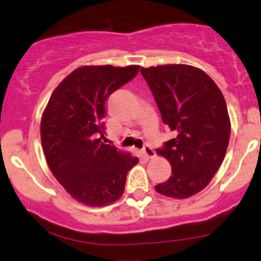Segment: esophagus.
I'll list each match as a JSON object with an SVG mask.
<instances>
[{"label":"esophagus","mask_w":261,"mask_h":261,"mask_svg":"<svg viewBox=\"0 0 261 261\" xmlns=\"http://www.w3.org/2000/svg\"><path fill=\"white\" fill-rule=\"evenodd\" d=\"M142 154H143L144 158L146 159V160H151V159L155 158L154 149L150 148V146H145V148L142 150Z\"/></svg>","instance_id":"obj_1"}]
</instances>
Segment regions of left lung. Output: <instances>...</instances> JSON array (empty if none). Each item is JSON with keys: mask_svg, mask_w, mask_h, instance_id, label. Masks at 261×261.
<instances>
[{"mask_svg": "<svg viewBox=\"0 0 261 261\" xmlns=\"http://www.w3.org/2000/svg\"><path fill=\"white\" fill-rule=\"evenodd\" d=\"M164 123L174 138L158 150L170 162L172 176L156 192L187 199L210 183L221 166L229 142L231 121L225 97L204 70L189 64H162L140 69Z\"/></svg>", "mask_w": 261, "mask_h": 261, "instance_id": "8db88e82", "label": "left lung"}]
</instances>
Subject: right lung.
<instances>
[{"mask_svg": "<svg viewBox=\"0 0 261 261\" xmlns=\"http://www.w3.org/2000/svg\"><path fill=\"white\" fill-rule=\"evenodd\" d=\"M139 66H83L63 79L42 112L40 136L46 162L78 203L105 206L124 192L127 173L139 161L105 139V101L137 75Z\"/></svg>", "mask_w": 261, "mask_h": 261, "instance_id": "add662e5", "label": "right lung"}]
</instances>
